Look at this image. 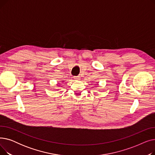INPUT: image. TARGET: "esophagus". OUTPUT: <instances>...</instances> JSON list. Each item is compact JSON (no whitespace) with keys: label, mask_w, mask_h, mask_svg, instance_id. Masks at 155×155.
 Wrapping results in <instances>:
<instances>
[{"label":"esophagus","mask_w":155,"mask_h":155,"mask_svg":"<svg viewBox=\"0 0 155 155\" xmlns=\"http://www.w3.org/2000/svg\"><path fill=\"white\" fill-rule=\"evenodd\" d=\"M73 78H74V79H75V80H80V77H78V76L74 77Z\"/></svg>","instance_id":"34e87169"}]
</instances>
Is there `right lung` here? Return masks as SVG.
Here are the masks:
<instances>
[{"label": "right lung", "instance_id": "obj_1", "mask_svg": "<svg viewBox=\"0 0 155 155\" xmlns=\"http://www.w3.org/2000/svg\"><path fill=\"white\" fill-rule=\"evenodd\" d=\"M61 82H64V80H62V81H61Z\"/></svg>", "mask_w": 155, "mask_h": 155}]
</instances>
